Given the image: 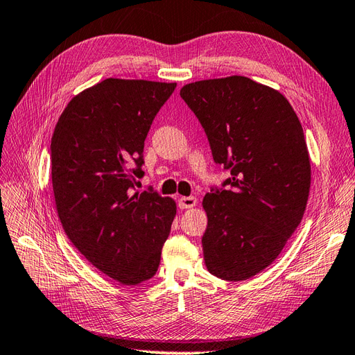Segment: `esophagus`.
<instances>
[{
    "instance_id": "34e87169",
    "label": "esophagus",
    "mask_w": 355,
    "mask_h": 355,
    "mask_svg": "<svg viewBox=\"0 0 355 355\" xmlns=\"http://www.w3.org/2000/svg\"><path fill=\"white\" fill-rule=\"evenodd\" d=\"M196 204H198V199L195 196H181L178 199V205H180V208H183V209L193 208Z\"/></svg>"
}]
</instances>
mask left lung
<instances>
[{
    "label": "left lung",
    "mask_w": 355,
    "mask_h": 355,
    "mask_svg": "<svg viewBox=\"0 0 355 355\" xmlns=\"http://www.w3.org/2000/svg\"><path fill=\"white\" fill-rule=\"evenodd\" d=\"M181 98L230 177L211 187L202 248L208 270L244 281L275 260L300 225L311 164L300 121L278 90L242 76L186 85Z\"/></svg>",
    "instance_id": "8db88e82"
}]
</instances>
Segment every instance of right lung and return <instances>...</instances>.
Returning <instances> with one entry per match:
<instances>
[{"label": "right lung", "instance_id": "obj_1", "mask_svg": "<svg viewBox=\"0 0 355 355\" xmlns=\"http://www.w3.org/2000/svg\"><path fill=\"white\" fill-rule=\"evenodd\" d=\"M177 83L107 78L69 101L50 144L58 216L68 239L123 286L155 277L177 207L135 189L144 141Z\"/></svg>", "mask_w": 355, "mask_h": 355}]
</instances>
